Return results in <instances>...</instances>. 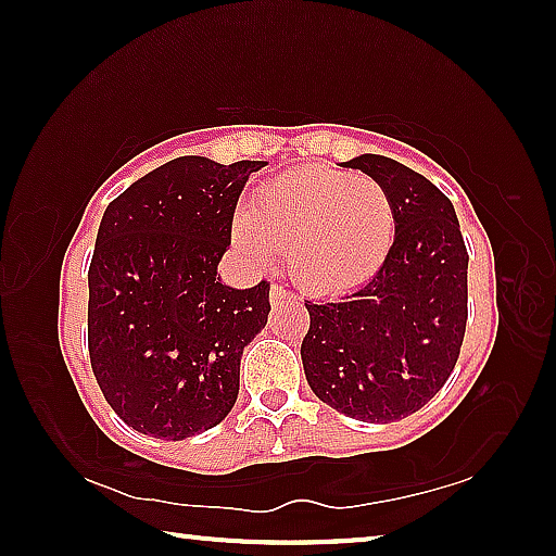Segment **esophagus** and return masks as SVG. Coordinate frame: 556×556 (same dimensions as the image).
I'll list each match as a JSON object with an SVG mask.
<instances>
[{"label":"esophagus","instance_id":"obj_1","mask_svg":"<svg viewBox=\"0 0 556 556\" xmlns=\"http://www.w3.org/2000/svg\"><path fill=\"white\" fill-rule=\"evenodd\" d=\"M269 296H271V304H281V301L294 299V294H291V291L287 287H281V285H271Z\"/></svg>","mask_w":556,"mask_h":556}]
</instances>
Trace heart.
Here are the masks:
<instances>
[{
  "label": "heart",
  "instance_id": "b5f03b06",
  "mask_svg": "<svg viewBox=\"0 0 556 556\" xmlns=\"http://www.w3.org/2000/svg\"><path fill=\"white\" fill-rule=\"evenodd\" d=\"M394 230L392 195L380 181L308 166L262 186L252 215L235 220L232 238L255 262L287 250L299 285L331 296L361 287L382 267Z\"/></svg>",
  "mask_w": 556,
  "mask_h": 556
}]
</instances>
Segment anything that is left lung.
Listing matches in <instances>:
<instances>
[{
	"label": "left lung",
	"mask_w": 556,
	"mask_h": 556,
	"mask_svg": "<svg viewBox=\"0 0 556 556\" xmlns=\"http://www.w3.org/2000/svg\"><path fill=\"white\" fill-rule=\"evenodd\" d=\"M388 188L397 215L382 267L353 294L306 301L308 388L345 417L390 425L419 412L454 372L468 318V252L451 201L380 154L345 162Z\"/></svg>",
	"instance_id": "8db88e82"
}]
</instances>
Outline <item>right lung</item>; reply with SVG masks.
I'll list each match as a JSON object with an SVG mask.
<instances>
[{
  "label": "right lung",
  "mask_w": 556,
  "mask_h": 556,
  "mask_svg": "<svg viewBox=\"0 0 556 556\" xmlns=\"http://www.w3.org/2000/svg\"><path fill=\"white\" fill-rule=\"evenodd\" d=\"M265 162L178 156L102 215L88 269V351L102 394L139 434L181 441L228 417L240 357L269 316V281L220 285L232 215Z\"/></svg>",
  "instance_id": "1"
}]
</instances>
